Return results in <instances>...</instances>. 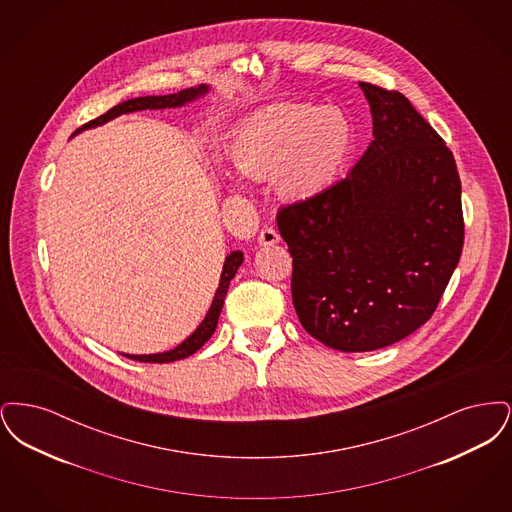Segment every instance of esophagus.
<instances>
[{
	"label": "esophagus",
	"instance_id": "obj_1",
	"mask_svg": "<svg viewBox=\"0 0 512 512\" xmlns=\"http://www.w3.org/2000/svg\"><path fill=\"white\" fill-rule=\"evenodd\" d=\"M280 242V234L272 228V226H267V228H263L261 230V234H259V245H274Z\"/></svg>",
	"mask_w": 512,
	"mask_h": 512
}]
</instances>
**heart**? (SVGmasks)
<instances>
[{
    "mask_svg": "<svg viewBox=\"0 0 512 512\" xmlns=\"http://www.w3.org/2000/svg\"><path fill=\"white\" fill-rule=\"evenodd\" d=\"M353 144V122L338 107L288 103L245 122L232 159L245 176H274L280 197L307 201L338 182Z\"/></svg>",
    "mask_w": 512,
    "mask_h": 512,
    "instance_id": "1",
    "label": "heart"
}]
</instances>
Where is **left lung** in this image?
I'll list each match as a JSON object with an SVG mask.
<instances>
[{"instance_id":"8db88e82","label":"left lung","mask_w":512,"mask_h":512,"mask_svg":"<svg viewBox=\"0 0 512 512\" xmlns=\"http://www.w3.org/2000/svg\"><path fill=\"white\" fill-rule=\"evenodd\" d=\"M374 140L326 192L278 211L301 326L324 345L374 351L434 315L464 242L451 149L395 90L361 82Z\"/></svg>"}]
</instances>
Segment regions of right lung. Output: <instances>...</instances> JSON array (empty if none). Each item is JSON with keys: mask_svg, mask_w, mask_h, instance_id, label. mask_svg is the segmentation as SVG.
I'll return each mask as SVG.
<instances>
[{"mask_svg": "<svg viewBox=\"0 0 512 512\" xmlns=\"http://www.w3.org/2000/svg\"><path fill=\"white\" fill-rule=\"evenodd\" d=\"M209 86L201 84L197 88H188V90H180L178 94H169V96H146V98L128 99L122 101L119 105H115L113 109H109L105 115H101L94 121L86 122L82 128H78L76 132H82L86 128H94L99 124H105L107 121H113L115 117L124 115V113H134V111H146V109H167V107H182L194 99L201 98L203 94H207ZM244 263V253L242 251H232L222 267L220 274L219 288L213 297V303L207 311V315L203 318V322L195 328L194 334L188 336L180 345H176L171 351L165 353H153V355H124L132 361H140V363H172V361H180L186 359L190 355H194L199 347H203V343L209 340L215 334L217 322H219L220 311L224 305V297L228 292V286L232 282V278L236 276L238 268Z\"/></svg>", "mask_w": 512, "mask_h": 512, "instance_id": "1", "label": "right lung"}]
</instances>
